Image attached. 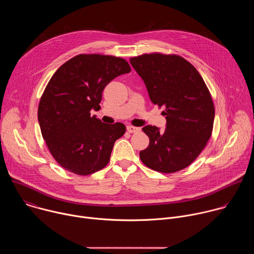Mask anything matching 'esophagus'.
<instances>
[{
    "mask_svg": "<svg viewBox=\"0 0 254 254\" xmlns=\"http://www.w3.org/2000/svg\"><path fill=\"white\" fill-rule=\"evenodd\" d=\"M127 131H128V132H130V133H132V132H137V131H139V130H140V128H139V127H132V126H127Z\"/></svg>",
    "mask_w": 254,
    "mask_h": 254,
    "instance_id": "34e87169",
    "label": "esophagus"
}]
</instances>
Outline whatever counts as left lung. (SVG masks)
Here are the masks:
<instances>
[{"instance_id": "left-lung-1", "label": "left lung", "mask_w": 254, "mask_h": 254, "mask_svg": "<svg viewBox=\"0 0 254 254\" xmlns=\"http://www.w3.org/2000/svg\"><path fill=\"white\" fill-rule=\"evenodd\" d=\"M130 64L147 86L150 98L166 117L160 131L142 127L150 138L139 152L141 162L161 173H175L191 165L206 147L213 130L214 103L197 69L176 54L150 53L131 57Z\"/></svg>"}]
</instances>
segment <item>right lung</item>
Here are the masks:
<instances>
[{
  "label": "right lung",
  "instance_id": "1",
  "mask_svg": "<svg viewBox=\"0 0 254 254\" xmlns=\"http://www.w3.org/2000/svg\"><path fill=\"white\" fill-rule=\"evenodd\" d=\"M129 72L124 58L101 54L76 55L56 70L40 98L38 121L51 155L62 168L86 176L110 162L126 126L103 124L90 111L100 108L108 83Z\"/></svg>",
  "mask_w": 254,
  "mask_h": 254
}]
</instances>
